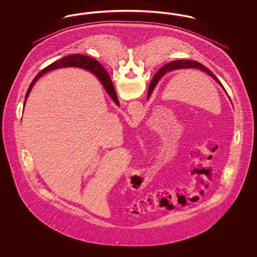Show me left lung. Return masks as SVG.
Returning <instances> with one entry per match:
<instances>
[{"label":"left lung","instance_id":"obj_1","mask_svg":"<svg viewBox=\"0 0 257 257\" xmlns=\"http://www.w3.org/2000/svg\"><path fill=\"white\" fill-rule=\"evenodd\" d=\"M183 68H196V69L202 70L203 72H205V73H207L208 75H210L214 80H216V81L220 84V86H222V85L220 84V81H219V79H218L214 74L212 73L206 66H204L203 64H201V63H199L198 61H196L180 60V61H171L170 63L164 65L160 70L157 71V73L154 75V77H153V79H152V81H151V83H150V85H149V87H148L147 98H149V96L151 95V93H152V91H153L155 86L157 85L160 78H161L164 74L167 73V72H169V71H171V70H174V69H183ZM222 88L224 89L223 86H222ZM224 90H225V89H224Z\"/></svg>","mask_w":257,"mask_h":257}]
</instances>
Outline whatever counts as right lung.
Returning <instances> with one entry per match:
<instances>
[{
  "label": "right lung",
  "mask_w": 257,
  "mask_h": 257,
  "mask_svg": "<svg viewBox=\"0 0 257 257\" xmlns=\"http://www.w3.org/2000/svg\"><path fill=\"white\" fill-rule=\"evenodd\" d=\"M66 66L83 67V68L88 69L92 73L95 74L97 76L98 79L100 80V82L102 83V85L105 87V89L108 92V94L113 100V102L116 105H119L118 99H117V96H116V92H115L113 85L111 83L110 77L109 76V74L107 73V71L105 70V68L97 61H95V60H93V59H91L89 57L84 56V55H78V54L65 56L64 58H62L61 60H58V61H56L55 62H53V63H51L47 67L42 69L39 73L37 74V76L35 77V79L33 80V82L31 83V85H30L29 88H28V91L26 93L25 100H27L32 87L36 84V82L43 74L49 72L50 70H54V69L61 68V67H66Z\"/></svg>",
  "instance_id": "obj_1"
}]
</instances>
